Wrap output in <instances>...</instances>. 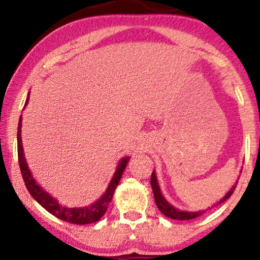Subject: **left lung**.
Wrapping results in <instances>:
<instances>
[{
    "label": "left lung",
    "instance_id": "left-lung-1",
    "mask_svg": "<svg viewBox=\"0 0 260 260\" xmlns=\"http://www.w3.org/2000/svg\"><path fill=\"white\" fill-rule=\"evenodd\" d=\"M150 183H151V188H153L154 198H155V203H156V207L159 208V210L165 216L171 217V219H175V220H190V219H196V217L201 216L202 214L204 213V210L197 211V213H189V211H180V210H177L176 208L172 207L171 204H169V203L166 202V199L162 197V194H161L160 187H159V184H157L156 176H155L154 171H153V174H151ZM236 183H237V182H236ZM236 183H235V186L229 190V193H226V196L223 197L221 201L219 202V204H220V203L228 201L230 197L232 196V193H234V190L236 188Z\"/></svg>",
    "mask_w": 260,
    "mask_h": 260
}]
</instances>
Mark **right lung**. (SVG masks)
Masks as SVG:
<instances>
[{"instance_id": "add662e5", "label": "right lung", "mask_w": 260, "mask_h": 260, "mask_svg": "<svg viewBox=\"0 0 260 260\" xmlns=\"http://www.w3.org/2000/svg\"><path fill=\"white\" fill-rule=\"evenodd\" d=\"M29 96L26 98L25 105L28 103ZM24 105V106H25ZM22 116L19 117V123H18V133H17V140H18V161H19V168L22 171L23 180H24L26 189L29 190L30 196L37 201L41 207L46 209L50 214L55 215L58 219L63 220V221L71 222V223H77V225H86V223H92L96 222L103 217L104 214L106 213L107 207H109L110 202H111L113 192H115L116 187H117L118 182H120L122 174H123L124 169H126L128 160L129 157H123L118 162L117 169H116L115 175H113L111 182H110L109 187H107L106 192L104 193V196L101 197L99 201L92 203L90 207L85 208H67L61 205L56 201L55 198H52L46 190L43 189V187H40L37 183V181L32 177L31 172L29 171L28 165H26V161L24 157V153H23V145H22Z\"/></svg>"}]
</instances>
